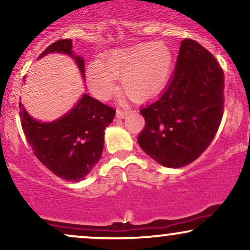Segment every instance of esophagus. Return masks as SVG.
I'll list each match as a JSON object with an SVG mask.
<instances>
[{
  "label": "esophagus",
  "instance_id": "obj_1",
  "mask_svg": "<svg viewBox=\"0 0 250 250\" xmlns=\"http://www.w3.org/2000/svg\"><path fill=\"white\" fill-rule=\"evenodd\" d=\"M128 114H129L128 110L117 109L116 110V119H125V117L128 116Z\"/></svg>",
  "mask_w": 250,
  "mask_h": 250
}]
</instances>
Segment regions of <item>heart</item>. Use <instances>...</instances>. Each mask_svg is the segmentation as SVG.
I'll list each match as a JSON object with an SVG mask.
<instances>
[{
  "instance_id": "obj_1",
  "label": "heart",
  "mask_w": 250,
  "mask_h": 250,
  "mask_svg": "<svg viewBox=\"0 0 250 250\" xmlns=\"http://www.w3.org/2000/svg\"><path fill=\"white\" fill-rule=\"evenodd\" d=\"M172 68V55L161 43L138 44L109 52L87 66V83L96 96L108 99L115 92V79L134 101H146L157 96L167 86Z\"/></svg>"
}]
</instances>
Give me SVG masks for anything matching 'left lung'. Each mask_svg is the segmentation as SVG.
Masks as SVG:
<instances>
[{
  "mask_svg": "<svg viewBox=\"0 0 250 250\" xmlns=\"http://www.w3.org/2000/svg\"><path fill=\"white\" fill-rule=\"evenodd\" d=\"M173 78L164 94L141 110V149L167 167H185L207 149L224 112L225 77L214 57L192 39L180 43Z\"/></svg>",
  "mask_w": 250,
  "mask_h": 250,
  "instance_id": "1",
  "label": "left lung"
}]
</instances>
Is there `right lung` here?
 I'll use <instances>...</instances> for the list:
<instances>
[{"instance_id":"add662e5","label":"right lung","mask_w":250,"mask_h":250,"mask_svg":"<svg viewBox=\"0 0 250 250\" xmlns=\"http://www.w3.org/2000/svg\"><path fill=\"white\" fill-rule=\"evenodd\" d=\"M72 47V39H60L47 46L38 59L51 53L67 55L85 79V62L74 55ZM20 116L26 141L39 162L62 179L79 182L98 164L104 150V130L113 122L115 110L83 93L72 109L53 121L34 119L22 102Z\"/></svg>"}]
</instances>
